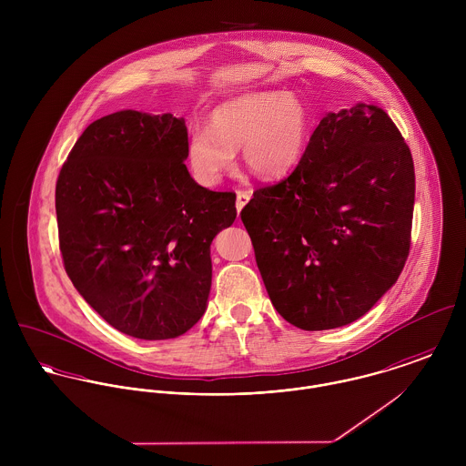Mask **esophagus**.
<instances>
[{
  "label": "esophagus",
  "mask_w": 466,
  "mask_h": 466,
  "mask_svg": "<svg viewBox=\"0 0 466 466\" xmlns=\"http://www.w3.org/2000/svg\"><path fill=\"white\" fill-rule=\"evenodd\" d=\"M249 199H251V196L248 192H237V211L238 213L242 211V208L249 202Z\"/></svg>",
  "instance_id": "1"
}]
</instances>
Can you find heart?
<instances>
[{
    "label": "heart",
    "mask_w": 466,
    "mask_h": 466,
    "mask_svg": "<svg viewBox=\"0 0 466 466\" xmlns=\"http://www.w3.org/2000/svg\"><path fill=\"white\" fill-rule=\"evenodd\" d=\"M314 127L309 104L290 91H258L222 102L211 127L198 126L187 143L194 177L204 187L220 183L242 148L244 167L262 181H279L301 163Z\"/></svg>",
    "instance_id": "heart-1"
}]
</instances>
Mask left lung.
Segmentation results:
<instances>
[{"label":"left lung","mask_w":466,"mask_h":466,"mask_svg":"<svg viewBox=\"0 0 466 466\" xmlns=\"http://www.w3.org/2000/svg\"><path fill=\"white\" fill-rule=\"evenodd\" d=\"M414 165L375 106L327 113L298 168L242 209L267 294L301 330L362 318L397 283L410 242Z\"/></svg>","instance_id":"8db88e82"}]
</instances>
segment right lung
<instances>
[{
    "label": "right lung",
    "instance_id": "add662e5",
    "mask_svg": "<svg viewBox=\"0 0 466 466\" xmlns=\"http://www.w3.org/2000/svg\"><path fill=\"white\" fill-rule=\"evenodd\" d=\"M185 118L118 111L71 148L56 188L67 276L113 329L176 339L206 312L213 238L235 222V194L202 188Z\"/></svg>",
    "mask_w": 466,
    "mask_h": 466
}]
</instances>
